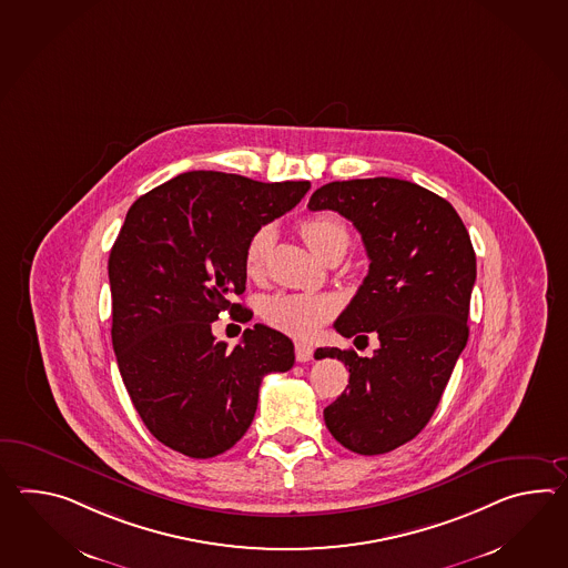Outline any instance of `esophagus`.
<instances>
[{"mask_svg": "<svg viewBox=\"0 0 568 568\" xmlns=\"http://www.w3.org/2000/svg\"><path fill=\"white\" fill-rule=\"evenodd\" d=\"M312 356H314V346H310L305 342H295V358H297V363H307V361H312Z\"/></svg>", "mask_w": 568, "mask_h": 568, "instance_id": "obj_1", "label": "esophagus"}]
</instances>
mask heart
Returning a JSON list of instances; mask_svg holds the SVG:
<instances>
[{"label":"heart","instance_id":"1","mask_svg":"<svg viewBox=\"0 0 568 568\" xmlns=\"http://www.w3.org/2000/svg\"><path fill=\"white\" fill-rule=\"evenodd\" d=\"M303 240L315 256L328 253L334 246H348V227L336 214L307 215L300 224ZM273 244V232L261 227L244 254V271L248 277H261L266 256ZM336 300L322 293H277L263 303L266 324L295 338H310L336 314Z\"/></svg>","mask_w":568,"mask_h":568}]
</instances>
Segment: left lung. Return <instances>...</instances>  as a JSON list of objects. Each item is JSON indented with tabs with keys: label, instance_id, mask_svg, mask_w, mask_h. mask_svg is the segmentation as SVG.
Returning a JSON list of instances; mask_svg holds the SVG:
<instances>
[{
	"label": "left lung",
	"instance_id": "left-lung-1",
	"mask_svg": "<svg viewBox=\"0 0 568 568\" xmlns=\"http://www.w3.org/2000/svg\"><path fill=\"white\" fill-rule=\"evenodd\" d=\"M307 207L353 222L368 275L334 328L377 334L375 354L320 348L348 366V392L324 409L329 434L353 453H392L426 428L468 341L477 258L467 227L440 195L393 176L334 181Z\"/></svg>",
	"mask_w": 568,
	"mask_h": 568
}]
</instances>
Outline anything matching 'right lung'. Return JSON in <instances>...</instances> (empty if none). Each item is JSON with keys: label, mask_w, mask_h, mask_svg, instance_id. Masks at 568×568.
<instances>
[{"label": "right lung", "mask_w": 568, "mask_h": 568, "mask_svg": "<svg viewBox=\"0 0 568 568\" xmlns=\"http://www.w3.org/2000/svg\"><path fill=\"white\" fill-rule=\"evenodd\" d=\"M307 190L310 181L191 171L128 210L108 263L115 361L144 426L176 453L230 450L253 424L263 377L295 363L277 329L254 324L227 351L212 322L222 312L248 322L232 302L246 290V246Z\"/></svg>", "instance_id": "1"}]
</instances>
